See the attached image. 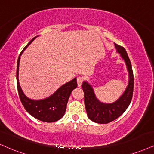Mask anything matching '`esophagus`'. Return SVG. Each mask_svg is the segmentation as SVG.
<instances>
[{
  "label": "esophagus",
  "instance_id": "34e87169",
  "mask_svg": "<svg viewBox=\"0 0 154 154\" xmlns=\"http://www.w3.org/2000/svg\"><path fill=\"white\" fill-rule=\"evenodd\" d=\"M77 85H78V87H81L82 84V82H83V77H78L77 79Z\"/></svg>",
  "mask_w": 154,
  "mask_h": 154
}]
</instances>
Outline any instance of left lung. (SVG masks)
I'll return each mask as SVG.
<instances>
[{"label":"left lung","mask_w":154,"mask_h":154,"mask_svg":"<svg viewBox=\"0 0 154 154\" xmlns=\"http://www.w3.org/2000/svg\"><path fill=\"white\" fill-rule=\"evenodd\" d=\"M116 52L125 62L129 75V82L125 91L114 102L104 103L100 101L95 95L94 89L87 81L82 85L85 93V105L89 119L95 123L107 124L115 120L126 110L131 103L134 90V75L131 64L123 47L114 43Z\"/></svg>","instance_id":"1"}]
</instances>
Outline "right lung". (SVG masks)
<instances>
[{"mask_svg":"<svg viewBox=\"0 0 154 154\" xmlns=\"http://www.w3.org/2000/svg\"><path fill=\"white\" fill-rule=\"evenodd\" d=\"M38 37V36H37ZM32 38L22 50L17 59V86L20 101L30 115L37 119L44 122H54L61 119L65 114L69 97L73 89L77 88V78L75 77L68 82L64 84L58 88L53 94L42 100H32L28 98L23 92L19 83V64L20 56L25 50L35 39Z\"/></svg>","mask_w":154,"mask_h":154,"instance_id":"right-lung-1","label":"right lung"}]
</instances>
